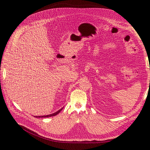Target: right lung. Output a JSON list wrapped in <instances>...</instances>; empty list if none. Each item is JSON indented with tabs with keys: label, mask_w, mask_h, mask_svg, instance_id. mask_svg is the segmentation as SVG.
Wrapping results in <instances>:
<instances>
[{
	"label": "right lung",
	"mask_w": 150,
	"mask_h": 150,
	"mask_svg": "<svg viewBox=\"0 0 150 150\" xmlns=\"http://www.w3.org/2000/svg\"><path fill=\"white\" fill-rule=\"evenodd\" d=\"M62 109V108H61V109H59V111H58L57 112H54V113H53V114H50V115H42V116H35V117H36V118H42V117H50L54 116V115H57L58 114H59V113L61 112V111Z\"/></svg>",
	"instance_id": "add662e5"
}]
</instances>
